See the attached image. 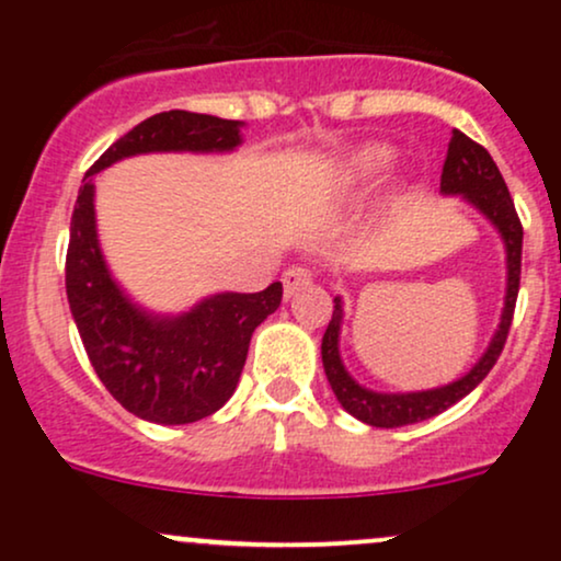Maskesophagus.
<instances>
[{"mask_svg":"<svg viewBox=\"0 0 561 561\" xmlns=\"http://www.w3.org/2000/svg\"><path fill=\"white\" fill-rule=\"evenodd\" d=\"M308 282H311V272H308V268H302V266L287 268V272L282 274V287H285V298L287 300L293 298V295L298 293L300 287H306Z\"/></svg>","mask_w":561,"mask_h":561,"instance_id":"esophagus-1","label":"esophagus"}]
</instances>
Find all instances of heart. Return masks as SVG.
I'll list each match as a JSON object with an SVG mask.
<instances>
[{"instance_id": "1", "label": "heart", "mask_w": 561, "mask_h": 561, "mask_svg": "<svg viewBox=\"0 0 561 561\" xmlns=\"http://www.w3.org/2000/svg\"><path fill=\"white\" fill-rule=\"evenodd\" d=\"M392 163H396V150L390 145H385V141H366V145L356 147L343 160V165L334 171L330 192L334 197H340L364 190V186H371L392 169Z\"/></svg>"}]
</instances>
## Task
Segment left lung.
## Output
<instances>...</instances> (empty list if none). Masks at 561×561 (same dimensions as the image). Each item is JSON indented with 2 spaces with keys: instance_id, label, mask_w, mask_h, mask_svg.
<instances>
[{
  "instance_id": "obj_1",
  "label": "left lung",
  "mask_w": 561,
  "mask_h": 561,
  "mask_svg": "<svg viewBox=\"0 0 561 561\" xmlns=\"http://www.w3.org/2000/svg\"><path fill=\"white\" fill-rule=\"evenodd\" d=\"M440 195L443 197H461L465 203L472 205L480 216L491 221V227L499 231L501 242H504L506 255V289H504V308H501L499 327H495L491 343L472 369L465 371L454 382L440 385V388L430 390H409V392H382L371 390L358 382L356 377L347 371L343 364V353H340V334H343V298H334L332 321L327 327L324 340H321V364H324V375L330 379V388L337 398L340 405L358 422L371 424V427H405V424H416L430 420V416L443 414L461 398L469 396L493 364L499 362L501 351H504L508 327H512L514 302L519 293V266H523V224H519L517 210H514L512 197H508L506 182L501 176L499 165L488 156L485 147L472 141L459 128H454V137L448 141V156L443 163L440 176Z\"/></svg>"
}]
</instances>
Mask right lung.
Returning <instances> with one entry per match:
<instances>
[{
  "label": "right lung",
  "mask_w": 561,
  "mask_h": 561,
  "mask_svg": "<svg viewBox=\"0 0 561 561\" xmlns=\"http://www.w3.org/2000/svg\"><path fill=\"white\" fill-rule=\"evenodd\" d=\"M242 121L169 111L113 141L83 176L70 218L66 293L96 377L134 416L190 424L221 409L240 382L255 327L282 302V285L263 293H214L176 313L141 306L107 266L96 231L94 176L152 152L229 156L242 145Z\"/></svg>",
  "instance_id": "right-lung-1"
}]
</instances>
